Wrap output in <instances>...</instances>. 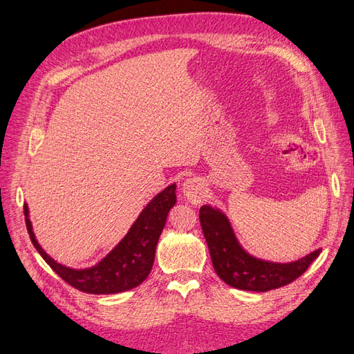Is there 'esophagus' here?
<instances>
[{
  "label": "esophagus",
  "mask_w": 354,
  "mask_h": 354,
  "mask_svg": "<svg viewBox=\"0 0 354 354\" xmlns=\"http://www.w3.org/2000/svg\"><path fill=\"white\" fill-rule=\"evenodd\" d=\"M182 192H184L185 198L192 204H198L204 198L203 184H201V180L197 178L187 179L184 184H182Z\"/></svg>",
  "instance_id": "esophagus-1"
}]
</instances>
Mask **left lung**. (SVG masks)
<instances>
[{"label": "left lung", "mask_w": 354, "mask_h": 354, "mask_svg": "<svg viewBox=\"0 0 354 354\" xmlns=\"http://www.w3.org/2000/svg\"><path fill=\"white\" fill-rule=\"evenodd\" d=\"M200 222L216 273L225 283L238 290L265 292L283 287L301 277L321 253V248H317L288 263L263 260L245 252L235 236L230 219L219 209L203 206Z\"/></svg>", "instance_id": "8db88e82"}]
</instances>
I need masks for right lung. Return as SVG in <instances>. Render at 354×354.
I'll list each match as a JSON object with an SVG mask.
<instances>
[{
	"label": "right lung",
	"instance_id": "obj_1",
	"mask_svg": "<svg viewBox=\"0 0 354 354\" xmlns=\"http://www.w3.org/2000/svg\"><path fill=\"white\" fill-rule=\"evenodd\" d=\"M176 185L172 184L147 204L128 234L97 265L72 269L50 257L38 244L32 231L28 204L24 206L30 241L50 268L73 288L88 294H116L138 287L150 275L156 247L166 225L167 214L176 204Z\"/></svg>",
	"mask_w": 354,
	"mask_h": 354
}]
</instances>
